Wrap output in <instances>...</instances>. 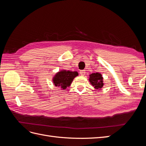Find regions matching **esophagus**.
Returning a JSON list of instances; mask_svg holds the SVG:
<instances>
[{
	"mask_svg": "<svg viewBox=\"0 0 146 146\" xmlns=\"http://www.w3.org/2000/svg\"><path fill=\"white\" fill-rule=\"evenodd\" d=\"M85 73H86V72H85V70H80V74L81 76H85Z\"/></svg>",
	"mask_w": 146,
	"mask_h": 146,
	"instance_id": "esophagus-1",
	"label": "esophagus"
}]
</instances>
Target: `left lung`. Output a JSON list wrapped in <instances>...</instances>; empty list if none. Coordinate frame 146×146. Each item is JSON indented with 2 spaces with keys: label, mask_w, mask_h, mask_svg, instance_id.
I'll return each instance as SVG.
<instances>
[{
  "label": "left lung",
  "mask_w": 146,
  "mask_h": 146,
  "mask_svg": "<svg viewBox=\"0 0 146 146\" xmlns=\"http://www.w3.org/2000/svg\"><path fill=\"white\" fill-rule=\"evenodd\" d=\"M103 77L102 74L99 72H93L90 74L89 81L92 86L94 87L95 89L101 90L103 88L105 83L104 82Z\"/></svg>",
  "instance_id": "left-lung-1"
}]
</instances>
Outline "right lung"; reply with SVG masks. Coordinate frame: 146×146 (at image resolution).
Wrapping results in <instances>:
<instances>
[{
	"mask_svg": "<svg viewBox=\"0 0 146 146\" xmlns=\"http://www.w3.org/2000/svg\"><path fill=\"white\" fill-rule=\"evenodd\" d=\"M78 76L77 71H71L68 70H61L56 72L52 78V82L55 86L64 90L71 85L74 78Z\"/></svg>",
	"mask_w": 146,
	"mask_h": 146,
	"instance_id": "right-lung-1",
	"label": "right lung"
}]
</instances>
